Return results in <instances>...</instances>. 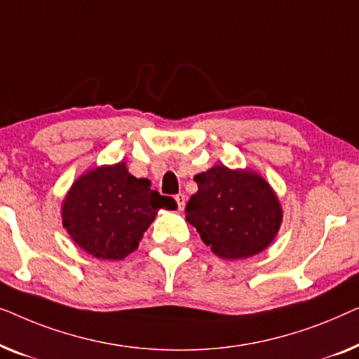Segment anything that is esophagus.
I'll use <instances>...</instances> for the list:
<instances>
[{"label": "esophagus", "mask_w": 359, "mask_h": 359, "mask_svg": "<svg viewBox=\"0 0 359 359\" xmlns=\"http://www.w3.org/2000/svg\"><path fill=\"white\" fill-rule=\"evenodd\" d=\"M175 201H177V206H179V210L182 211L185 208V201H187V196L184 195V194H179V195H175Z\"/></svg>", "instance_id": "esophagus-1"}]
</instances>
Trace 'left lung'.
<instances>
[{
	"instance_id": "8db88e82",
	"label": "left lung",
	"mask_w": 359,
	"mask_h": 359,
	"mask_svg": "<svg viewBox=\"0 0 359 359\" xmlns=\"http://www.w3.org/2000/svg\"><path fill=\"white\" fill-rule=\"evenodd\" d=\"M194 180L185 218L201 241L223 260H242L264 252L278 234L283 208L278 195L259 172L216 164Z\"/></svg>"
}]
</instances>
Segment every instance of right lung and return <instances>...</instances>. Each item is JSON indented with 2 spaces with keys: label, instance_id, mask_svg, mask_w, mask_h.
I'll return each instance as SVG.
<instances>
[{
  "label": "right lung",
  "instance_id": "1",
  "mask_svg": "<svg viewBox=\"0 0 359 359\" xmlns=\"http://www.w3.org/2000/svg\"><path fill=\"white\" fill-rule=\"evenodd\" d=\"M170 196L136 179L127 163L86 170L69 187L62 203V223L69 237L95 259L123 260L138 249L159 210H175Z\"/></svg>",
  "mask_w": 359,
  "mask_h": 359
}]
</instances>
